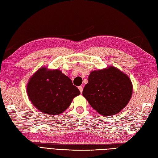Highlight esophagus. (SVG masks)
I'll list each match as a JSON object with an SVG mask.
<instances>
[{
  "label": "esophagus",
  "mask_w": 158,
  "mask_h": 158,
  "mask_svg": "<svg viewBox=\"0 0 158 158\" xmlns=\"http://www.w3.org/2000/svg\"><path fill=\"white\" fill-rule=\"evenodd\" d=\"M78 89H79V90H80V93H82V91H83V87H82V86H79V87H78Z\"/></svg>",
  "instance_id": "esophagus-1"
}]
</instances>
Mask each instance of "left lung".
I'll list each match as a JSON object with an SVG mask.
<instances>
[{
  "label": "left lung",
  "instance_id": "1",
  "mask_svg": "<svg viewBox=\"0 0 158 158\" xmlns=\"http://www.w3.org/2000/svg\"><path fill=\"white\" fill-rule=\"evenodd\" d=\"M132 94L130 78L114 66L92 71L82 92L90 106L104 116L118 113L128 104Z\"/></svg>",
  "mask_w": 158,
  "mask_h": 158
}]
</instances>
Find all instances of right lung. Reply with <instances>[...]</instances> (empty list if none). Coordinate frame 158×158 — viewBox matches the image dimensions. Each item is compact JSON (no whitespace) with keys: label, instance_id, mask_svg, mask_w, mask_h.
Instances as JSON below:
<instances>
[{"label":"right lung","instance_id":"1","mask_svg":"<svg viewBox=\"0 0 158 158\" xmlns=\"http://www.w3.org/2000/svg\"><path fill=\"white\" fill-rule=\"evenodd\" d=\"M27 92L30 101L40 111L59 114L67 109L74 98L80 94L72 80L59 70L43 67L30 79Z\"/></svg>","mask_w":158,"mask_h":158}]
</instances>
